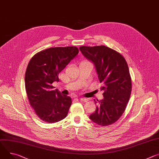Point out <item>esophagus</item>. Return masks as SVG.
Instances as JSON below:
<instances>
[{"label":"esophagus","mask_w":159,"mask_h":159,"mask_svg":"<svg viewBox=\"0 0 159 159\" xmlns=\"http://www.w3.org/2000/svg\"><path fill=\"white\" fill-rule=\"evenodd\" d=\"M80 100L81 101V102H88L89 99L88 98H80Z\"/></svg>","instance_id":"obj_1"}]
</instances>
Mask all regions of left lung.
Here are the masks:
<instances>
[{"instance_id":"1","label":"left lung","mask_w":159,"mask_h":159,"mask_svg":"<svg viewBox=\"0 0 159 159\" xmlns=\"http://www.w3.org/2000/svg\"><path fill=\"white\" fill-rule=\"evenodd\" d=\"M83 56L95 67L103 99L89 119L100 125L116 122L125 111L131 93V79L124 57L107 46H81ZM95 103H98L94 99Z\"/></svg>"}]
</instances>
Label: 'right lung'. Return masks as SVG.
I'll list each match as a JSON object with an SVG mask.
<instances>
[{
    "instance_id": "obj_1",
    "label": "right lung",
    "mask_w": 159,
    "mask_h": 159,
    "mask_svg": "<svg viewBox=\"0 0 159 159\" xmlns=\"http://www.w3.org/2000/svg\"><path fill=\"white\" fill-rule=\"evenodd\" d=\"M78 53L74 46L51 48L35 54L28 63L26 92L31 107L43 121L55 123L66 117L71 99L54 89L52 84L59 81V74Z\"/></svg>"
}]
</instances>
